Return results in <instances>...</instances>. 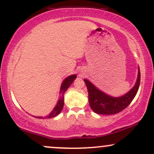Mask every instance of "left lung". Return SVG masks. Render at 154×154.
<instances>
[{
	"label": "left lung",
	"instance_id": "left-lung-1",
	"mask_svg": "<svg viewBox=\"0 0 154 154\" xmlns=\"http://www.w3.org/2000/svg\"><path fill=\"white\" fill-rule=\"evenodd\" d=\"M140 81V73L138 67V77L133 88L124 95L115 97L101 91L88 79H85L84 82L88 88L90 107L97 114L113 115L118 113L128 106L134 99L139 88Z\"/></svg>",
	"mask_w": 154,
	"mask_h": 154
}]
</instances>
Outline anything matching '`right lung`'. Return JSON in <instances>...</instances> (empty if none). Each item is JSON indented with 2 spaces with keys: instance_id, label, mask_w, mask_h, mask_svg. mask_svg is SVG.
<instances>
[{
  "instance_id": "1",
  "label": "right lung",
  "mask_w": 154,
  "mask_h": 154,
  "mask_svg": "<svg viewBox=\"0 0 154 154\" xmlns=\"http://www.w3.org/2000/svg\"><path fill=\"white\" fill-rule=\"evenodd\" d=\"M77 78V75H70L69 77H67L66 78L64 79V80L62 82V84L61 85L60 91H59V98L57 102L56 106L53 109V110L51 111L50 113L47 116H44V117H36L38 118H51L55 117V116H58L60 113L61 111L62 110L63 107H64V94L67 89L69 88V87L72 85V83L74 82V80Z\"/></svg>"
}]
</instances>
